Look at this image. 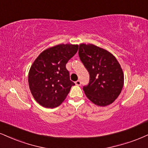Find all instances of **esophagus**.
I'll return each mask as SVG.
<instances>
[{"instance_id":"obj_1","label":"esophagus","mask_w":148,"mask_h":148,"mask_svg":"<svg viewBox=\"0 0 148 148\" xmlns=\"http://www.w3.org/2000/svg\"><path fill=\"white\" fill-rule=\"evenodd\" d=\"M75 84L77 86H80L81 85V82H80L79 80H77V81H76L75 82Z\"/></svg>"}]
</instances>
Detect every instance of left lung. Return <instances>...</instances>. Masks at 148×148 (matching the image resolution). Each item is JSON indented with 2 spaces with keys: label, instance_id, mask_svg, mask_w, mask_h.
Segmentation results:
<instances>
[{
  "label": "left lung",
  "instance_id": "obj_1",
  "mask_svg": "<svg viewBox=\"0 0 148 148\" xmlns=\"http://www.w3.org/2000/svg\"><path fill=\"white\" fill-rule=\"evenodd\" d=\"M78 53L90 75L88 85L83 88L86 96L99 106L112 103L124 84V74L116 58L92 44H80Z\"/></svg>",
  "mask_w": 148,
  "mask_h": 148
}]
</instances>
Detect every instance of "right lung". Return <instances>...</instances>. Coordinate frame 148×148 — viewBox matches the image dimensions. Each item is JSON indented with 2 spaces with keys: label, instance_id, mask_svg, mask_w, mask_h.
<instances>
[{
  "label": "right lung",
  "instance_id": "right-lung-1",
  "mask_svg": "<svg viewBox=\"0 0 148 148\" xmlns=\"http://www.w3.org/2000/svg\"><path fill=\"white\" fill-rule=\"evenodd\" d=\"M78 50V45L60 44L44 50L31 66L28 82L34 99L47 108L61 104L75 84L66 64Z\"/></svg>",
  "mask_w": 148,
  "mask_h": 148
}]
</instances>
